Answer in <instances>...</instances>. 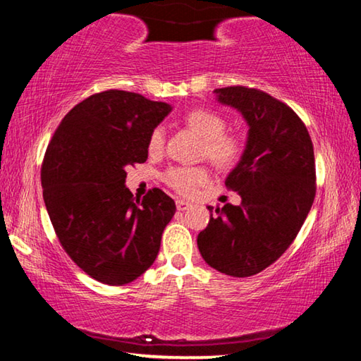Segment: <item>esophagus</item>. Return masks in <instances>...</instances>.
I'll use <instances>...</instances> for the list:
<instances>
[{"label":"esophagus","mask_w":361,"mask_h":361,"mask_svg":"<svg viewBox=\"0 0 361 361\" xmlns=\"http://www.w3.org/2000/svg\"><path fill=\"white\" fill-rule=\"evenodd\" d=\"M191 204H189V202H186V200H176V209H178L180 212H186V210H189V209H191Z\"/></svg>","instance_id":"esophagus-1"}]
</instances>
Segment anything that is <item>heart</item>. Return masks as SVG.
Instances as JSON below:
<instances>
[{
  "mask_svg": "<svg viewBox=\"0 0 361 361\" xmlns=\"http://www.w3.org/2000/svg\"><path fill=\"white\" fill-rule=\"evenodd\" d=\"M186 126L204 142L205 156L221 169H228L239 162L243 152L242 138L232 133H223L226 121L210 109H194L185 118ZM164 148V129L157 127L151 132L148 149L157 154ZM209 180V172L200 167H173L166 173V181L180 194L191 195L200 185Z\"/></svg>",
  "mask_w": 361,
  "mask_h": 361,
  "instance_id": "obj_1",
  "label": "heart"
}]
</instances>
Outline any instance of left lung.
<instances>
[{
  "instance_id": "obj_1",
  "label": "left lung",
  "mask_w": 361,
  "mask_h": 361,
  "mask_svg": "<svg viewBox=\"0 0 361 361\" xmlns=\"http://www.w3.org/2000/svg\"><path fill=\"white\" fill-rule=\"evenodd\" d=\"M213 94L248 126L242 157L224 180L242 204L216 207L197 247L218 272L250 277L285 253L309 215L315 197L314 146L296 113L262 90L234 85Z\"/></svg>"
}]
</instances>
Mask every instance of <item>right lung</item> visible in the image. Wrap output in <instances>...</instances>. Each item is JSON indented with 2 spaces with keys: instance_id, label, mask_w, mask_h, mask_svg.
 <instances>
[{
  "instance_id": "1",
  "label": "right lung",
  "mask_w": 361,
  "mask_h": 361,
  "mask_svg": "<svg viewBox=\"0 0 361 361\" xmlns=\"http://www.w3.org/2000/svg\"><path fill=\"white\" fill-rule=\"evenodd\" d=\"M172 111L126 90H106L71 109L47 146L42 197L60 243L82 271L106 285H126L148 271L175 215L172 197L140 200L126 169L148 159L151 132Z\"/></svg>"
}]
</instances>
